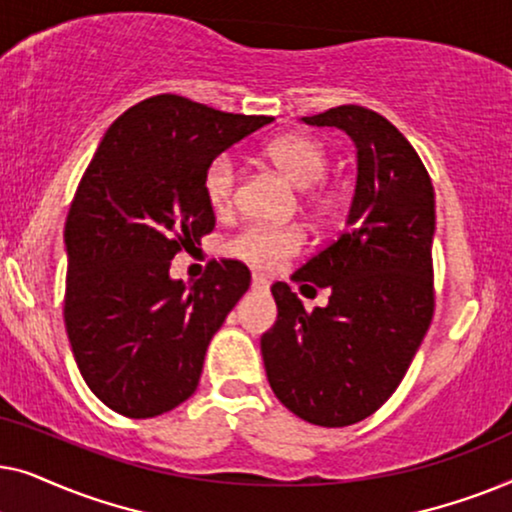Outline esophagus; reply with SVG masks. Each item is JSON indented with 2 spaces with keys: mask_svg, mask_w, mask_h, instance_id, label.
Here are the masks:
<instances>
[{
  "mask_svg": "<svg viewBox=\"0 0 512 512\" xmlns=\"http://www.w3.org/2000/svg\"><path fill=\"white\" fill-rule=\"evenodd\" d=\"M251 289H254L256 293H268V289H270L268 277H263V275L251 277Z\"/></svg>",
  "mask_w": 512,
  "mask_h": 512,
  "instance_id": "34e87169",
  "label": "esophagus"
}]
</instances>
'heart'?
<instances>
[{"mask_svg": "<svg viewBox=\"0 0 512 512\" xmlns=\"http://www.w3.org/2000/svg\"><path fill=\"white\" fill-rule=\"evenodd\" d=\"M265 153L275 163L284 177L293 181L298 188H310L319 184L328 172V151L317 139L286 135L277 137L265 146ZM237 163L230 153H221L207 165L202 177V193L207 205L216 214H226L235 205L237 193ZM310 202L317 209H331L335 205V195L331 188L319 186L310 193ZM305 247L303 230L296 226H268V223H251L230 237L226 251L254 268L272 270L298 256Z\"/></svg>", "mask_w": 512, "mask_h": 512, "instance_id": "heart-1", "label": "heart"}]
</instances>
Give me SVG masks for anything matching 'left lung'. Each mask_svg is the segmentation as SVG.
I'll list each match as a JSON object with an SVG mask.
<instances>
[{"mask_svg":"<svg viewBox=\"0 0 512 512\" xmlns=\"http://www.w3.org/2000/svg\"><path fill=\"white\" fill-rule=\"evenodd\" d=\"M303 121L345 130L359 177L347 228L293 275L331 289L328 305L307 312L289 284H272L277 321L261 352L293 415L349 426L389 401L431 326L436 198L422 158L377 111L342 104Z\"/></svg>","mask_w":512,"mask_h":512,"instance_id":"1","label":"left lung"}]
</instances>
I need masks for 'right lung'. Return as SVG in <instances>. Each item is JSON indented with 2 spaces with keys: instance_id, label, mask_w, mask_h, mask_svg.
<instances>
[{
  "instance_id": "right-lung-1",
  "label": "right lung",
  "mask_w": 512,
  "mask_h": 512,
  "mask_svg": "<svg viewBox=\"0 0 512 512\" xmlns=\"http://www.w3.org/2000/svg\"><path fill=\"white\" fill-rule=\"evenodd\" d=\"M270 121L156 95L111 123L83 172L65 226V328L83 380L118 415H163L198 389L251 272L221 258L186 286L170 261L214 230L207 165Z\"/></svg>"
}]
</instances>
